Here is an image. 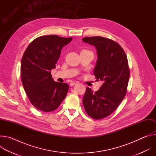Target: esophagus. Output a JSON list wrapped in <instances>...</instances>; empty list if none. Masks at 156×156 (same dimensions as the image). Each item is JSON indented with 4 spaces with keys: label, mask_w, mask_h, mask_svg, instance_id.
I'll return each mask as SVG.
<instances>
[{
    "label": "esophagus",
    "mask_w": 156,
    "mask_h": 156,
    "mask_svg": "<svg viewBox=\"0 0 156 156\" xmlns=\"http://www.w3.org/2000/svg\"><path fill=\"white\" fill-rule=\"evenodd\" d=\"M76 84H77L76 82H72V83H70V86H73L75 85Z\"/></svg>",
    "instance_id": "1"
}]
</instances>
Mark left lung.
Returning <instances> with one entry per match:
<instances>
[{"label":"left lung","instance_id":"8db88e82","mask_svg":"<svg viewBox=\"0 0 156 156\" xmlns=\"http://www.w3.org/2000/svg\"><path fill=\"white\" fill-rule=\"evenodd\" d=\"M82 40L96 47L98 53L94 75L104 83L93 92L87 87L83 104L87 114L99 120L110 115L124 99L129 78V69L125 51L115 41L101 36L86 37Z\"/></svg>","mask_w":156,"mask_h":156}]
</instances>
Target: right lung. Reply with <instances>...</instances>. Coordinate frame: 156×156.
I'll use <instances>...</instances> for the list:
<instances>
[{
    "label": "right lung",
    "mask_w": 156,
    "mask_h": 156,
    "mask_svg": "<svg viewBox=\"0 0 156 156\" xmlns=\"http://www.w3.org/2000/svg\"><path fill=\"white\" fill-rule=\"evenodd\" d=\"M72 37L57 35L39 36L25 50L21 62V77L30 102L37 109L49 112L57 109L69 86L54 81L51 71L55 68L62 48Z\"/></svg>",
    "instance_id": "1"
}]
</instances>
